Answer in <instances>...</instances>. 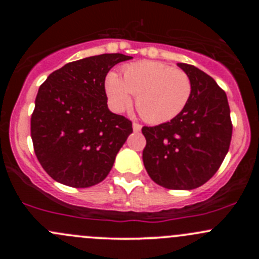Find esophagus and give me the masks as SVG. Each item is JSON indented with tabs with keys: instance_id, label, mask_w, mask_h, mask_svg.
<instances>
[{
	"instance_id": "34e87169",
	"label": "esophagus",
	"mask_w": 259,
	"mask_h": 259,
	"mask_svg": "<svg viewBox=\"0 0 259 259\" xmlns=\"http://www.w3.org/2000/svg\"><path fill=\"white\" fill-rule=\"evenodd\" d=\"M133 130H134L135 133L140 132V130H142V125L138 124V122H133Z\"/></svg>"
}]
</instances>
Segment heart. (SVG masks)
Segmentation results:
<instances>
[{"label":"heart","instance_id":"obj_1","mask_svg":"<svg viewBox=\"0 0 259 259\" xmlns=\"http://www.w3.org/2000/svg\"><path fill=\"white\" fill-rule=\"evenodd\" d=\"M105 91L115 111L126 109L135 94L140 116L150 124H161L184 110L192 94V82L183 70L163 62L143 61L125 67L122 79L110 72Z\"/></svg>","mask_w":259,"mask_h":259}]
</instances>
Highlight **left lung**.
Listing matches in <instances>:
<instances>
[{"instance_id": "obj_1", "label": "left lung", "mask_w": 259, "mask_h": 259, "mask_svg": "<svg viewBox=\"0 0 259 259\" xmlns=\"http://www.w3.org/2000/svg\"><path fill=\"white\" fill-rule=\"evenodd\" d=\"M178 66L192 82L189 101L170 121L143 127V161L156 184L190 190L217 173L228 153L233 127L226 93L213 77L193 65Z\"/></svg>"}]
</instances>
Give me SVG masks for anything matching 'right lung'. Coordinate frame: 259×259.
Instances as JSON below:
<instances>
[{
  "instance_id": "1",
  "label": "right lung",
  "mask_w": 259,
  "mask_h": 259,
  "mask_svg": "<svg viewBox=\"0 0 259 259\" xmlns=\"http://www.w3.org/2000/svg\"><path fill=\"white\" fill-rule=\"evenodd\" d=\"M130 59L122 54L85 57L50 74L40 86L31 138L38 161L54 180L89 188L110 173L133 126L109 110L105 77L111 67Z\"/></svg>"
}]
</instances>
